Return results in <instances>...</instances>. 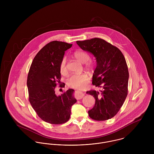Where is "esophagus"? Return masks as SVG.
Wrapping results in <instances>:
<instances>
[{"mask_svg":"<svg viewBox=\"0 0 154 154\" xmlns=\"http://www.w3.org/2000/svg\"><path fill=\"white\" fill-rule=\"evenodd\" d=\"M84 96V93L81 92V91H77V93L76 94V95H75V97L77 99H81Z\"/></svg>","mask_w":154,"mask_h":154,"instance_id":"obj_1","label":"esophagus"}]
</instances>
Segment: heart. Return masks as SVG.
I'll list each match as a JSON object with an SVG mask.
<instances>
[{
  "label": "heart",
  "mask_w": 154,
  "mask_h": 154,
  "mask_svg": "<svg viewBox=\"0 0 154 154\" xmlns=\"http://www.w3.org/2000/svg\"><path fill=\"white\" fill-rule=\"evenodd\" d=\"M74 57L82 63H85V66L88 69H91L94 66V63L90 60V55L87 52L79 50L73 53ZM60 72L62 75L67 73L66 61L65 58L62 59L59 66ZM89 82V76L86 73L80 74H72L66 79L67 85L73 88L83 89L85 88Z\"/></svg>",
  "instance_id": "b5f03b06"
}]
</instances>
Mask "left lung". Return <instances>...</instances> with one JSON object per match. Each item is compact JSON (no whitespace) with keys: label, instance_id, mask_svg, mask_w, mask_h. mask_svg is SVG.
I'll use <instances>...</instances> for the list:
<instances>
[{"label":"left lung","instance_id":"left-lung-1","mask_svg":"<svg viewBox=\"0 0 154 154\" xmlns=\"http://www.w3.org/2000/svg\"><path fill=\"white\" fill-rule=\"evenodd\" d=\"M76 43L97 60L92 84L101 90L87 92L95 100L94 107L88 111L89 116L97 121L110 119L119 112L128 95L129 75L125 58L117 47L100 38Z\"/></svg>","mask_w":154,"mask_h":154}]
</instances>
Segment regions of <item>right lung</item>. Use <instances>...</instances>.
Here are the masks:
<instances>
[{
    "label": "right lung",
    "instance_id": "obj_1",
    "mask_svg": "<svg viewBox=\"0 0 154 154\" xmlns=\"http://www.w3.org/2000/svg\"><path fill=\"white\" fill-rule=\"evenodd\" d=\"M72 45L58 41L46 44L34 58L28 74L29 103L38 117L50 124L60 125L67 122L71 107L76 102L72 89L60 95L55 93L56 86L65 87L60 81L59 66L65 51Z\"/></svg>",
    "mask_w": 154,
    "mask_h": 154
}]
</instances>
